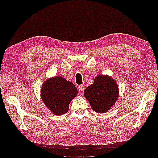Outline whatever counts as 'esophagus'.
Listing matches in <instances>:
<instances>
[{"label":"esophagus","instance_id":"34e87169","mask_svg":"<svg viewBox=\"0 0 158 158\" xmlns=\"http://www.w3.org/2000/svg\"><path fill=\"white\" fill-rule=\"evenodd\" d=\"M78 90L81 92H83L84 90V85H80L78 86Z\"/></svg>","mask_w":158,"mask_h":158}]
</instances>
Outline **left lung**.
<instances>
[{"instance_id": "obj_1", "label": "left lung", "mask_w": 158, "mask_h": 158, "mask_svg": "<svg viewBox=\"0 0 158 158\" xmlns=\"http://www.w3.org/2000/svg\"><path fill=\"white\" fill-rule=\"evenodd\" d=\"M117 82L108 75H98L94 83L84 90V97L95 112L104 113L109 111L118 98Z\"/></svg>"}]
</instances>
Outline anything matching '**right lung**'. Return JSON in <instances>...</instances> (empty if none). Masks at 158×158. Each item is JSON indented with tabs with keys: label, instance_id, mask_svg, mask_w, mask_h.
I'll use <instances>...</instances> for the list:
<instances>
[{
	"label": "right lung",
	"instance_id": "obj_1",
	"mask_svg": "<svg viewBox=\"0 0 158 158\" xmlns=\"http://www.w3.org/2000/svg\"><path fill=\"white\" fill-rule=\"evenodd\" d=\"M77 94L78 89L74 84L60 76L47 79L41 89L42 102L55 115L67 113L70 102Z\"/></svg>",
	"mask_w": 158,
	"mask_h": 158
}]
</instances>
